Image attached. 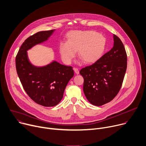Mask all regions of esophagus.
<instances>
[{"label": "esophagus", "instance_id": "1", "mask_svg": "<svg viewBox=\"0 0 146 146\" xmlns=\"http://www.w3.org/2000/svg\"><path fill=\"white\" fill-rule=\"evenodd\" d=\"M73 70H74V72L76 73V74H79V70H78V69L77 68H73Z\"/></svg>", "mask_w": 146, "mask_h": 146}]
</instances>
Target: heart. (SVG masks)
Listing matches in <instances>:
<instances>
[{
  "label": "heart",
  "instance_id": "b5f03b06",
  "mask_svg": "<svg viewBox=\"0 0 146 146\" xmlns=\"http://www.w3.org/2000/svg\"><path fill=\"white\" fill-rule=\"evenodd\" d=\"M105 38L92 30H76L67 35V42H62L59 46V53L63 61L69 64L76 55L85 63L96 62L101 56L105 48Z\"/></svg>",
  "mask_w": 146,
  "mask_h": 146
}]
</instances>
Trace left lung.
Listing matches in <instances>:
<instances>
[{
    "label": "left lung",
    "instance_id": "1",
    "mask_svg": "<svg viewBox=\"0 0 146 146\" xmlns=\"http://www.w3.org/2000/svg\"><path fill=\"white\" fill-rule=\"evenodd\" d=\"M113 46L94 64L83 68V91L92 105L101 106L112 101L120 90L127 68L124 45L113 34Z\"/></svg>",
    "mask_w": 146,
    "mask_h": 146
}]
</instances>
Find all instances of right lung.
<instances>
[{"label": "right lung", "instance_id": "right-lung-1", "mask_svg": "<svg viewBox=\"0 0 146 146\" xmlns=\"http://www.w3.org/2000/svg\"><path fill=\"white\" fill-rule=\"evenodd\" d=\"M55 31H39L26 39L16 58L17 73L25 91L34 102L44 107H54L60 102L66 86L74 76L72 66L54 60L37 67L29 59L27 50L46 41Z\"/></svg>", "mask_w": 146, "mask_h": 146}]
</instances>
